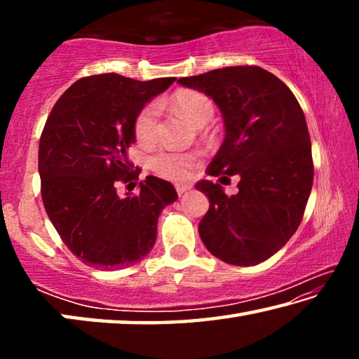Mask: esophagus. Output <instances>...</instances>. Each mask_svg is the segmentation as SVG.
Instances as JSON below:
<instances>
[{
  "label": "esophagus",
  "mask_w": 359,
  "mask_h": 359,
  "mask_svg": "<svg viewBox=\"0 0 359 359\" xmlns=\"http://www.w3.org/2000/svg\"><path fill=\"white\" fill-rule=\"evenodd\" d=\"M175 190H177L179 196H182V194H184L187 190H190V187H188V185H177V187H175Z\"/></svg>",
  "instance_id": "obj_1"
}]
</instances>
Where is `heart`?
I'll use <instances>...</instances> for the list:
<instances>
[{"instance_id": "1", "label": "heart", "mask_w": 359, "mask_h": 359, "mask_svg": "<svg viewBox=\"0 0 359 359\" xmlns=\"http://www.w3.org/2000/svg\"><path fill=\"white\" fill-rule=\"evenodd\" d=\"M169 104L175 112L184 115L196 126H204L214 117L215 106L208 95L196 90H182L175 93ZM158 131V107L155 102L145 104L135 118V136L139 142L154 141ZM196 160L193 154L161 150L150 158V166L161 177L182 180L187 177L188 169Z\"/></svg>"}]
</instances>
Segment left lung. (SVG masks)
Wrapping results in <instances>:
<instances>
[{"label":"left lung","mask_w":359,"mask_h":359,"mask_svg":"<svg viewBox=\"0 0 359 359\" xmlns=\"http://www.w3.org/2000/svg\"><path fill=\"white\" fill-rule=\"evenodd\" d=\"M177 82L208 95L223 115L226 135L208 174L241 177L233 196L198 182L210 203L199 236L224 263H263L296 233L311 196L312 145L299 102L259 66H228Z\"/></svg>","instance_id":"1"}]
</instances>
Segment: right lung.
I'll return each instance as SVG.
<instances>
[{
	"mask_svg": "<svg viewBox=\"0 0 359 359\" xmlns=\"http://www.w3.org/2000/svg\"><path fill=\"white\" fill-rule=\"evenodd\" d=\"M175 81L118 74L82 77L60 96L39 141L41 196L65 245L82 263L112 271L147 257L161 210L177 199L172 184L147 175L137 194L120 196L139 169L126 151L137 112Z\"/></svg>",
	"mask_w": 359,
	"mask_h": 359,
	"instance_id": "add662e5",
	"label": "right lung"
}]
</instances>
